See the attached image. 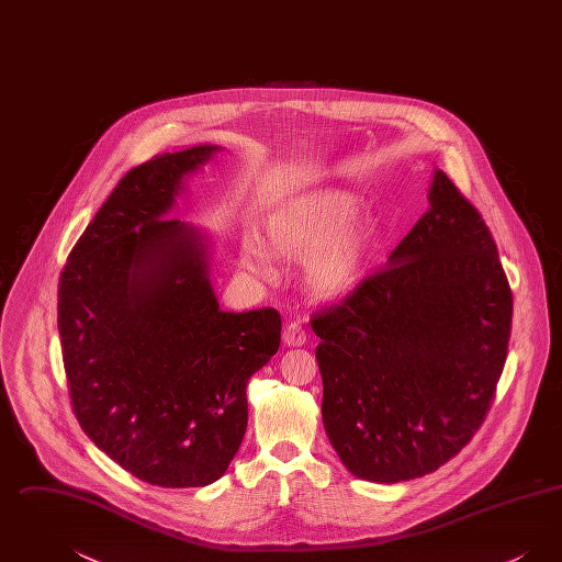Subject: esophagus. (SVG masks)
<instances>
[{
    "instance_id": "esophagus-1",
    "label": "esophagus",
    "mask_w": 562,
    "mask_h": 562,
    "mask_svg": "<svg viewBox=\"0 0 562 562\" xmlns=\"http://www.w3.org/2000/svg\"><path fill=\"white\" fill-rule=\"evenodd\" d=\"M282 341H284L286 348H301V346H305L307 335L299 324H289L282 333Z\"/></svg>"
}]
</instances>
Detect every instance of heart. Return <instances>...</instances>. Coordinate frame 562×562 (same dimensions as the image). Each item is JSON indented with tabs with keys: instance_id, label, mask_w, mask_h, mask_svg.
Wrapping results in <instances>:
<instances>
[{
	"instance_id": "obj_1",
	"label": "heart",
	"mask_w": 562,
	"mask_h": 562,
	"mask_svg": "<svg viewBox=\"0 0 562 562\" xmlns=\"http://www.w3.org/2000/svg\"><path fill=\"white\" fill-rule=\"evenodd\" d=\"M358 209V198L346 191H324L296 200L269 214L263 241L255 236L241 240V268L271 282L276 280L271 255L303 261V280L314 296L348 294L364 273L373 241V225L367 218H353Z\"/></svg>"
}]
</instances>
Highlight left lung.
<instances>
[{
	"label": "left lung",
	"instance_id": "obj_1",
	"mask_svg": "<svg viewBox=\"0 0 562 562\" xmlns=\"http://www.w3.org/2000/svg\"><path fill=\"white\" fill-rule=\"evenodd\" d=\"M387 266L312 318L322 422L356 479L438 470L481 428L508 356L512 293L481 213L434 168Z\"/></svg>",
	"mask_w": 562,
	"mask_h": 562
}]
</instances>
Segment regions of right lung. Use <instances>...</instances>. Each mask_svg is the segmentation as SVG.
<instances>
[{
  "instance_id": "right-lung-1",
  "label": "right lung",
  "mask_w": 562,
  "mask_h": 562,
  "mask_svg": "<svg viewBox=\"0 0 562 562\" xmlns=\"http://www.w3.org/2000/svg\"><path fill=\"white\" fill-rule=\"evenodd\" d=\"M216 151L195 145L133 168L58 284L81 429L126 472L166 488L206 486L227 472L248 424V379L280 348L276 310H218L209 232L167 218Z\"/></svg>"
}]
</instances>
